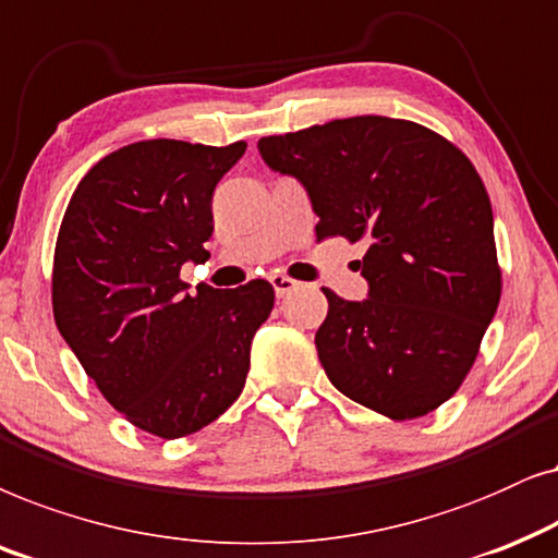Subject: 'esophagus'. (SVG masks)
Returning a JSON list of instances; mask_svg holds the SVG:
<instances>
[{"mask_svg": "<svg viewBox=\"0 0 558 558\" xmlns=\"http://www.w3.org/2000/svg\"><path fill=\"white\" fill-rule=\"evenodd\" d=\"M270 283H272V288H275V295H278V299H286L288 293H291V291H295V288H299V283H295L293 278H288V275H272Z\"/></svg>", "mask_w": 558, "mask_h": 558, "instance_id": "obj_1", "label": "esophagus"}]
</instances>
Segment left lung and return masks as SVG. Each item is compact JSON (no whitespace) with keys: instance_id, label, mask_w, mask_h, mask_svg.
<instances>
[{"instance_id":"obj_1","label":"left lung","mask_w":558,"mask_h":558,"mask_svg":"<svg viewBox=\"0 0 558 558\" xmlns=\"http://www.w3.org/2000/svg\"><path fill=\"white\" fill-rule=\"evenodd\" d=\"M257 147L308 191L316 240L367 244V299L324 288L329 314L316 349L333 388L392 421L447 403L502 291L493 206L470 158L423 124L375 114L263 137Z\"/></svg>"}]
</instances>
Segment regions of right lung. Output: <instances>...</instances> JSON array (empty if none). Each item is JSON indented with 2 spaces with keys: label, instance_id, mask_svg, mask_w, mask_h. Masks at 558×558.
<instances>
[{
  "label": "right lung",
  "instance_id": "obj_1",
  "mask_svg": "<svg viewBox=\"0 0 558 558\" xmlns=\"http://www.w3.org/2000/svg\"><path fill=\"white\" fill-rule=\"evenodd\" d=\"M247 150L145 140L101 158L63 214L53 316L101 396L132 426L181 439L240 398L252 337L270 316L267 280L185 293L183 263H204L211 196Z\"/></svg>",
  "mask_w": 558,
  "mask_h": 558
}]
</instances>
